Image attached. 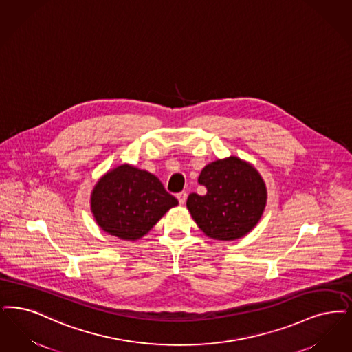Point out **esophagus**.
Wrapping results in <instances>:
<instances>
[{"mask_svg":"<svg viewBox=\"0 0 352 352\" xmlns=\"http://www.w3.org/2000/svg\"><path fill=\"white\" fill-rule=\"evenodd\" d=\"M177 197H178V200H179V204H184L186 203V199H187V192H179V194H177Z\"/></svg>","mask_w":352,"mask_h":352,"instance_id":"1","label":"esophagus"}]
</instances>
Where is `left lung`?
<instances>
[{
  "instance_id": "left-lung-1",
  "label": "left lung",
  "mask_w": 352,
  "mask_h": 352,
  "mask_svg": "<svg viewBox=\"0 0 352 352\" xmlns=\"http://www.w3.org/2000/svg\"><path fill=\"white\" fill-rule=\"evenodd\" d=\"M197 182L206 195L190 194L187 208L206 236L233 241L246 236L261 220L267 190L253 165L230 155L201 170Z\"/></svg>"
}]
</instances>
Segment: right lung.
Listing matches in <instances>:
<instances>
[{"label":"right lung","instance_id":"obj_1","mask_svg":"<svg viewBox=\"0 0 352 352\" xmlns=\"http://www.w3.org/2000/svg\"><path fill=\"white\" fill-rule=\"evenodd\" d=\"M177 204L155 175L126 164L107 171L90 197L99 228L126 241L145 236Z\"/></svg>","mask_w":352,"mask_h":352}]
</instances>
